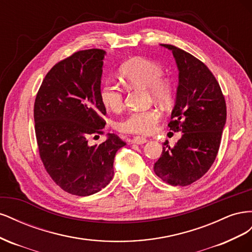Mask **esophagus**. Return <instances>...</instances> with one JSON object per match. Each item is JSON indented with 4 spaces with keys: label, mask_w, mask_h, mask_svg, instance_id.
<instances>
[{
    "label": "esophagus",
    "mask_w": 252,
    "mask_h": 252,
    "mask_svg": "<svg viewBox=\"0 0 252 252\" xmlns=\"http://www.w3.org/2000/svg\"><path fill=\"white\" fill-rule=\"evenodd\" d=\"M131 144H138V145H142L147 142V140L145 138H142V136H134V138L130 141Z\"/></svg>",
    "instance_id": "esophagus-1"
}]
</instances>
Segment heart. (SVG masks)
<instances>
[{
	"mask_svg": "<svg viewBox=\"0 0 252 252\" xmlns=\"http://www.w3.org/2000/svg\"><path fill=\"white\" fill-rule=\"evenodd\" d=\"M123 80L132 87L146 88L155 100L166 103L173 95V84L163 78L164 68L155 61L134 58L120 68ZM100 100L104 107L112 112L120 111L124 106V91L118 84L105 82L100 89ZM162 114L156 108L132 111L119 123L121 131L146 135L154 132Z\"/></svg>",
	"mask_w": 252,
	"mask_h": 252,
	"instance_id": "b5f03b06",
	"label": "heart"
}]
</instances>
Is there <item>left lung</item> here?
Returning <instances> with one entry per match:
<instances>
[{
  "label": "left lung",
  "mask_w": 252,
  "mask_h": 252,
  "mask_svg": "<svg viewBox=\"0 0 252 252\" xmlns=\"http://www.w3.org/2000/svg\"><path fill=\"white\" fill-rule=\"evenodd\" d=\"M179 86L168 127L182 132L173 147L164 143L155 172L172 186H187L201 179L215 162L226 123V103L217 79L199 59L173 45Z\"/></svg>",
  "instance_id": "8db88e82"
}]
</instances>
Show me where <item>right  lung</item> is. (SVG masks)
Instances as JSON below:
<instances>
[{"label": "right lung", "mask_w": 252, "mask_h": 252, "mask_svg": "<svg viewBox=\"0 0 252 252\" xmlns=\"http://www.w3.org/2000/svg\"><path fill=\"white\" fill-rule=\"evenodd\" d=\"M103 49H87L53 66L34 102V130L45 169L64 191L79 196L98 192L113 177L117 151L125 146L108 133L90 146L88 136L103 134L106 108L100 100Z\"/></svg>", "instance_id": "right-lung-1"}]
</instances>
